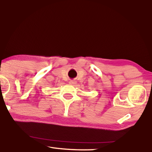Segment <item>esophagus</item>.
<instances>
[{
  "label": "esophagus",
  "instance_id": "esophagus-1",
  "mask_svg": "<svg viewBox=\"0 0 152 152\" xmlns=\"http://www.w3.org/2000/svg\"><path fill=\"white\" fill-rule=\"evenodd\" d=\"M70 84H72V85H74V84H76V80H70Z\"/></svg>",
  "mask_w": 152,
  "mask_h": 152
}]
</instances>
